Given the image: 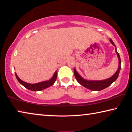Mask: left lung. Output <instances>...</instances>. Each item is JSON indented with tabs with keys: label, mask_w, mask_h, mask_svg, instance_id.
Segmentation results:
<instances>
[{
	"label": "left lung",
	"mask_w": 132,
	"mask_h": 132,
	"mask_svg": "<svg viewBox=\"0 0 132 132\" xmlns=\"http://www.w3.org/2000/svg\"><path fill=\"white\" fill-rule=\"evenodd\" d=\"M110 42L111 44H113L116 47V45H114V42H113V40L110 39ZM116 52L117 55V56H118L119 60V68L116 72L113 75V76L109 78L107 80H101V81H88L86 80L85 79L82 78L81 77L80 75L78 74V73L76 71V70H74V76L76 77V78L77 81L80 83L81 85H82V86H84L86 88L89 89V90H92V91H100L101 90H103V89L107 88V87L112 84V83L116 81V80L117 78L119 76V72H120V68H121V60L120 55L117 51H116Z\"/></svg>",
	"instance_id": "1"
}]
</instances>
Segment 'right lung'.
Here are the masks:
<instances>
[{
    "instance_id": "add662e5",
    "label": "right lung",
    "mask_w": 132,
    "mask_h": 132,
    "mask_svg": "<svg viewBox=\"0 0 132 132\" xmlns=\"http://www.w3.org/2000/svg\"><path fill=\"white\" fill-rule=\"evenodd\" d=\"M15 76L16 77L18 81L21 83L22 86L25 87V88L31 91H35V92H36V91L42 90H44V89H45L46 88H48V87L52 86L56 80L57 72L55 71V72L54 73L53 77H52L51 80L47 81H44L39 83H36V84H29V83L23 81L21 80V79L18 77L16 74H15Z\"/></svg>"
}]
</instances>
